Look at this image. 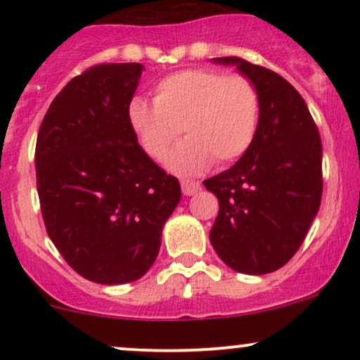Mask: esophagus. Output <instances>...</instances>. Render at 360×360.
<instances>
[{"label": "esophagus", "instance_id": "34e87169", "mask_svg": "<svg viewBox=\"0 0 360 360\" xmlns=\"http://www.w3.org/2000/svg\"><path fill=\"white\" fill-rule=\"evenodd\" d=\"M200 181H194V179H181V189L186 196H193L194 193L200 191Z\"/></svg>", "mask_w": 360, "mask_h": 360}]
</instances>
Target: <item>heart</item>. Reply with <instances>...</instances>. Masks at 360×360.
Instances as JSON below:
<instances>
[{
    "label": "heart",
    "instance_id": "1",
    "mask_svg": "<svg viewBox=\"0 0 360 360\" xmlns=\"http://www.w3.org/2000/svg\"><path fill=\"white\" fill-rule=\"evenodd\" d=\"M152 101L134 98L128 125L154 160H164L184 131L188 140L169 157V167L179 174L203 171L213 160L235 162L257 135L259 93L243 74L205 68L172 72L157 82Z\"/></svg>",
    "mask_w": 360,
    "mask_h": 360
}]
</instances>
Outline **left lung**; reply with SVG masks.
Segmentation results:
<instances>
[{"mask_svg":"<svg viewBox=\"0 0 360 360\" xmlns=\"http://www.w3.org/2000/svg\"><path fill=\"white\" fill-rule=\"evenodd\" d=\"M214 62L254 82L260 115L249 152L203 181L220 203L210 242L233 271L269 274L298 252L320 208L321 139L307 103L278 72L240 57Z\"/></svg>","mask_w":360,"mask_h":360,"instance_id":"obj_1","label":"left lung"}]
</instances>
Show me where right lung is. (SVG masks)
Listing matches in <instances>:
<instances>
[{
    "instance_id": "add662e5",
    "label": "right lung",
    "mask_w": 360,
    "mask_h": 360,
    "mask_svg": "<svg viewBox=\"0 0 360 360\" xmlns=\"http://www.w3.org/2000/svg\"><path fill=\"white\" fill-rule=\"evenodd\" d=\"M143 65L96 64L53 98L35 147L37 191L49 237L93 283L142 278L160 249L181 186L139 146L128 105Z\"/></svg>"
}]
</instances>
